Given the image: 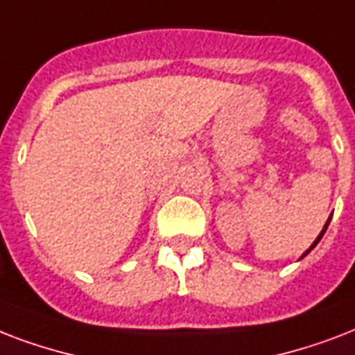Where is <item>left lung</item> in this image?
Returning <instances> with one entry per match:
<instances>
[{"label": "left lung", "mask_w": 355, "mask_h": 355, "mask_svg": "<svg viewBox=\"0 0 355 355\" xmlns=\"http://www.w3.org/2000/svg\"><path fill=\"white\" fill-rule=\"evenodd\" d=\"M328 225H330V219H328V223H326V225H324V228H322V232H320V236L317 237V239H315V243H313V245H311V247H309V250H311V248H313L315 245H317V243L320 241V237L324 236V232H326V228H328ZM309 250H308V252H309ZM308 252H306V254H308ZM306 254H304V256H306Z\"/></svg>", "instance_id": "obj_1"}]
</instances>
